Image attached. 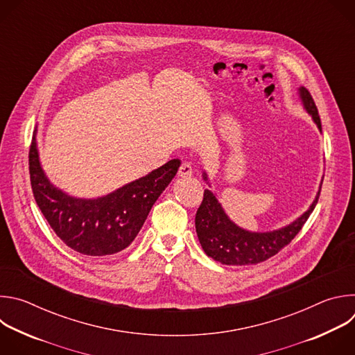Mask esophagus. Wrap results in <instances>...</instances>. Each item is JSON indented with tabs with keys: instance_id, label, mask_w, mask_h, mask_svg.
Returning a JSON list of instances; mask_svg holds the SVG:
<instances>
[{
	"instance_id": "obj_1",
	"label": "esophagus",
	"mask_w": 355,
	"mask_h": 355,
	"mask_svg": "<svg viewBox=\"0 0 355 355\" xmlns=\"http://www.w3.org/2000/svg\"><path fill=\"white\" fill-rule=\"evenodd\" d=\"M178 175L181 177V178H188V177H191L192 175V166L189 164V163H182L181 166H180V170H178Z\"/></svg>"
}]
</instances>
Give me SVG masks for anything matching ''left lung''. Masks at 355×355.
<instances>
[{
	"mask_svg": "<svg viewBox=\"0 0 355 355\" xmlns=\"http://www.w3.org/2000/svg\"><path fill=\"white\" fill-rule=\"evenodd\" d=\"M299 95L303 107L312 115L315 123L322 130L318 107L311 92L305 87H300ZM204 178L208 180L205 173ZM319 196L320 189L311 208L291 225L274 232L256 233L247 232L234 225L222 209L214 192L205 189L204 199H202V204L195 215V229L199 243L207 252V256L226 266H250L263 263L275 256L279 250L293 240L313 212Z\"/></svg>",
	"mask_w": 355,
	"mask_h": 355,
	"instance_id": "1",
	"label": "left lung"
}]
</instances>
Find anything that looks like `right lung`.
Instances as JSON below:
<instances>
[{"label": "right lung", "mask_w": 355, "mask_h": 355, "mask_svg": "<svg viewBox=\"0 0 355 355\" xmlns=\"http://www.w3.org/2000/svg\"><path fill=\"white\" fill-rule=\"evenodd\" d=\"M35 136L29 148V174L36 204L66 245L91 257L115 254L135 240L181 164L178 159L170 160L105 196L80 199L50 184L40 167Z\"/></svg>", "instance_id": "obj_1"}]
</instances>
